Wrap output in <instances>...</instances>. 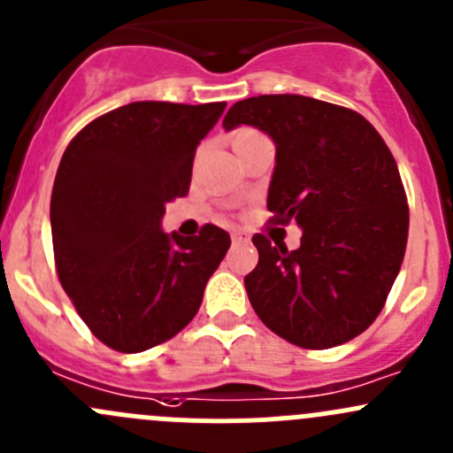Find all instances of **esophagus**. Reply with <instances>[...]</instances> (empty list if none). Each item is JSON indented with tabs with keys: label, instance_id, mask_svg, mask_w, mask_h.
<instances>
[{
	"label": "esophagus",
	"instance_id": "obj_1",
	"mask_svg": "<svg viewBox=\"0 0 453 453\" xmlns=\"http://www.w3.org/2000/svg\"><path fill=\"white\" fill-rule=\"evenodd\" d=\"M243 243H248V239H245L241 232H234V234H232V245H243Z\"/></svg>",
	"mask_w": 453,
	"mask_h": 453
}]
</instances>
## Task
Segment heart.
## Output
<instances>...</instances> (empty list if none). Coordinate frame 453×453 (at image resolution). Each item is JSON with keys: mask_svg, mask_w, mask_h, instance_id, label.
<instances>
[{"mask_svg": "<svg viewBox=\"0 0 453 453\" xmlns=\"http://www.w3.org/2000/svg\"><path fill=\"white\" fill-rule=\"evenodd\" d=\"M248 135H256V131H252V129H241V131H236L234 140H241V138H248Z\"/></svg>", "mask_w": 453, "mask_h": 453, "instance_id": "obj_1", "label": "heart"}]
</instances>
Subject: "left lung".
<instances>
[{
    "label": "left lung",
    "instance_id": "1",
    "mask_svg": "<svg viewBox=\"0 0 453 453\" xmlns=\"http://www.w3.org/2000/svg\"><path fill=\"white\" fill-rule=\"evenodd\" d=\"M241 125L276 144L272 221L303 230L298 250L254 236L250 303L291 344H344L374 322L403 263L410 212L395 157L366 118L309 96L239 100L223 127Z\"/></svg>",
    "mask_w": 453,
    "mask_h": 453
}]
</instances>
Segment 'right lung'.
<instances>
[{
	"instance_id": "obj_1",
	"label": "right lung",
	"mask_w": 453,
	"mask_h": 453,
	"mask_svg": "<svg viewBox=\"0 0 453 453\" xmlns=\"http://www.w3.org/2000/svg\"><path fill=\"white\" fill-rule=\"evenodd\" d=\"M226 103L142 100L96 118L63 153L50 201L58 280L96 337L120 353L171 340L199 311L230 234H166L199 142Z\"/></svg>"
}]
</instances>
